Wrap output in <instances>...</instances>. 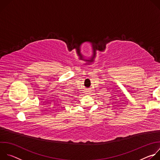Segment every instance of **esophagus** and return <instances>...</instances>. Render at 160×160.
<instances>
[{
  "label": "esophagus",
  "mask_w": 160,
  "mask_h": 160,
  "mask_svg": "<svg viewBox=\"0 0 160 160\" xmlns=\"http://www.w3.org/2000/svg\"><path fill=\"white\" fill-rule=\"evenodd\" d=\"M87 94H88V92H87Z\"/></svg>",
  "instance_id": "esophagus-1"
}]
</instances>
